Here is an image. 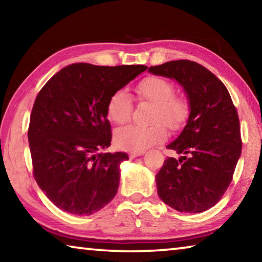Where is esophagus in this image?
Wrapping results in <instances>:
<instances>
[{
    "label": "esophagus",
    "mask_w": 262,
    "mask_h": 262,
    "mask_svg": "<svg viewBox=\"0 0 262 262\" xmlns=\"http://www.w3.org/2000/svg\"><path fill=\"white\" fill-rule=\"evenodd\" d=\"M145 151H132L129 152V158H135V157H139L142 156Z\"/></svg>",
    "instance_id": "1"
}]
</instances>
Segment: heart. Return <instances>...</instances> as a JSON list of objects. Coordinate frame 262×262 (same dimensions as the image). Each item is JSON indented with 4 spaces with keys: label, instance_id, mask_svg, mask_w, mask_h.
Wrapping results in <instances>:
<instances>
[{
    "label": "heart",
    "instance_id": "b5f03b06",
    "mask_svg": "<svg viewBox=\"0 0 262 262\" xmlns=\"http://www.w3.org/2000/svg\"><path fill=\"white\" fill-rule=\"evenodd\" d=\"M135 91L140 100L154 104L150 117V121L154 123L147 127L130 125L121 128L115 133V143L128 151H144L166 139L167 130L164 123L173 130L184 125L188 119L189 106L184 98L174 96L173 84L158 76L142 79ZM132 110L130 96L125 89L114 91L106 107L108 118L118 125H123L129 120Z\"/></svg>",
    "mask_w": 262,
    "mask_h": 262
}]
</instances>
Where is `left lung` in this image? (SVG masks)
Wrapping results in <instances>:
<instances>
[{
  "label": "left lung",
  "mask_w": 262,
  "mask_h": 262,
  "mask_svg": "<svg viewBox=\"0 0 262 262\" xmlns=\"http://www.w3.org/2000/svg\"><path fill=\"white\" fill-rule=\"evenodd\" d=\"M148 72L176 79L189 105L183 132L166 145L180 157L166 158L156 174L158 196L181 212L208 210L228 189L242 155L237 110L224 84L196 62L170 61Z\"/></svg>",
  "instance_id": "8db88e82"
}]
</instances>
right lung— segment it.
<instances>
[{"mask_svg": "<svg viewBox=\"0 0 262 262\" xmlns=\"http://www.w3.org/2000/svg\"><path fill=\"white\" fill-rule=\"evenodd\" d=\"M147 66L74 63L39 92L31 112L29 144L39 187L56 207L89 216L113 200L126 152H99L111 145L107 101Z\"/></svg>", "mask_w": 262, "mask_h": 262, "instance_id": "obj_1", "label": "right lung"}]
</instances>
